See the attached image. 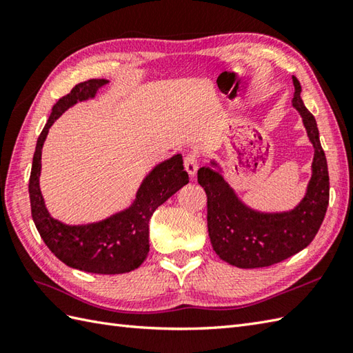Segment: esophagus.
Instances as JSON below:
<instances>
[{"label": "esophagus", "mask_w": 353, "mask_h": 353, "mask_svg": "<svg viewBox=\"0 0 353 353\" xmlns=\"http://www.w3.org/2000/svg\"><path fill=\"white\" fill-rule=\"evenodd\" d=\"M183 165H185L186 172H188L191 177H194V176H196L197 170H199V156L196 153L186 154L185 156V161H183Z\"/></svg>", "instance_id": "1"}]
</instances>
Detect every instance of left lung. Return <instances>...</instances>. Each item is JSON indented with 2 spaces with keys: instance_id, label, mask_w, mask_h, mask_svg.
Segmentation results:
<instances>
[{
  "instance_id": "1",
  "label": "left lung",
  "mask_w": 353,
  "mask_h": 353,
  "mask_svg": "<svg viewBox=\"0 0 353 353\" xmlns=\"http://www.w3.org/2000/svg\"><path fill=\"white\" fill-rule=\"evenodd\" d=\"M292 106L301 114L314 147L312 174L306 192L294 209L261 212L247 206L221 174L219 162L201 167L197 181L208 196V232L219 256L239 268L277 264L308 245L323 223L329 205L327 162L320 144L316 118L301 99L302 86L292 76Z\"/></svg>"
}]
</instances>
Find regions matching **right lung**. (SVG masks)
<instances>
[{
	"label": "right lung",
	"instance_id": "add662e5",
	"mask_svg": "<svg viewBox=\"0 0 353 353\" xmlns=\"http://www.w3.org/2000/svg\"><path fill=\"white\" fill-rule=\"evenodd\" d=\"M106 79H92L79 83L62 97L36 142L30 172V205L32 216L43 243L68 267L97 274H121L138 268L145 261L148 244V223L153 212L172 194L190 182L183 170L182 154L157 163L142 181L133 203L101 221L88 224H65L50 215L41 192V156L50 127L65 110L80 101L91 100L99 89L108 85Z\"/></svg>",
	"mask_w": 353,
	"mask_h": 353
}]
</instances>
